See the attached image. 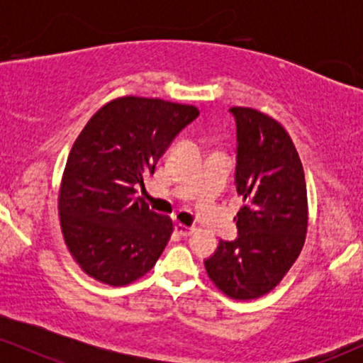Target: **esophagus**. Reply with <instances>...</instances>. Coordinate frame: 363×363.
Instances as JSON below:
<instances>
[{
    "label": "esophagus",
    "instance_id": "34e87169",
    "mask_svg": "<svg viewBox=\"0 0 363 363\" xmlns=\"http://www.w3.org/2000/svg\"><path fill=\"white\" fill-rule=\"evenodd\" d=\"M194 230H196L194 227H187V225H182V223L176 225V232H177V234L181 235V237H189V235H193Z\"/></svg>",
    "mask_w": 363,
    "mask_h": 363
}]
</instances>
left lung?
<instances>
[{"instance_id":"obj_1","label":"left lung","mask_w":363,"mask_h":363,"mask_svg":"<svg viewBox=\"0 0 363 363\" xmlns=\"http://www.w3.org/2000/svg\"><path fill=\"white\" fill-rule=\"evenodd\" d=\"M237 124L235 240H220L205 268L216 289L235 301L272 291L301 254L307 234V186L301 157L278 121L232 107Z\"/></svg>"}]
</instances>
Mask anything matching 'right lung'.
<instances>
[{
  "mask_svg": "<svg viewBox=\"0 0 363 363\" xmlns=\"http://www.w3.org/2000/svg\"><path fill=\"white\" fill-rule=\"evenodd\" d=\"M198 116L194 106L128 95L107 102L82 129L57 208L68 251L94 280L123 286L155 266L172 220L136 198V187Z\"/></svg>",
  "mask_w": 363,
  "mask_h": 363,
  "instance_id": "1",
  "label": "right lung"
}]
</instances>
